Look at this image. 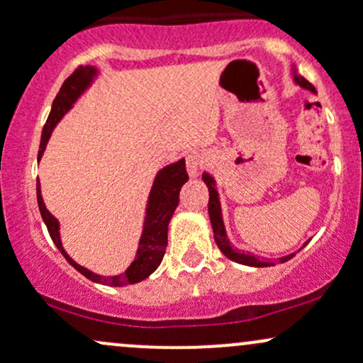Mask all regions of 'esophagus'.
I'll use <instances>...</instances> for the list:
<instances>
[{
	"instance_id": "esophagus-1",
	"label": "esophagus",
	"mask_w": 363,
	"mask_h": 363,
	"mask_svg": "<svg viewBox=\"0 0 363 363\" xmlns=\"http://www.w3.org/2000/svg\"><path fill=\"white\" fill-rule=\"evenodd\" d=\"M206 158L203 153L199 152H189L186 157V167H187V174L191 177H198L199 170H201L203 165H205Z\"/></svg>"
}]
</instances>
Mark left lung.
<instances>
[{
	"label": "left lung",
	"instance_id": "left-lung-1",
	"mask_svg": "<svg viewBox=\"0 0 363 363\" xmlns=\"http://www.w3.org/2000/svg\"><path fill=\"white\" fill-rule=\"evenodd\" d=\"M291 74H294V82L297 83L298 86H302V89H306V90L312 91V94H315L314 85H311V83L307 82L306 78L301 77V74L297 73V69H295V66H291ZM201 177H203V181H205V184L208 186V191H210L208 213H210V222H211V227H213L215 242L220 247V251H222L225 256L228 257V259L239 262V264L254 266V268H266V266H274L272 261L259 259V257H256L254 254H249V252H244V251L242 252L237 251L234 245L230 244V240H228V237H227V230H225V223H223V216H222V205H220V196H218V191H216V187H215L216 186L215 179H213V176H210L208 172H203ZM307 242H309V240H307ZM306 244H303L302 247H306ZM301 249H298V251H301ZM294 256H295V252L286 254V256L280 257V261L285 262V261L291 259Z\"/></svg>",
	"mask_w": 363,
	"mask_h": 363
}]
</instances>
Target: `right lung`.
Masks as SVG:
<instances>
[{
  "instance_id": "1",
  "label": "right lung",
  "mask_w": 363,
  "mask_h": 363,
  "mask_svg": "<svg viewBox=\"0 0 363 363\" xmlns=\"http://www.w3.org/2000/svg\"><path fill=\"white\" fill-rule=\"evenodd\" d=\"M97 77H99V69L95 68V66H80V68L74 69L72 77L66 78L65 83H62L60 94H57L56 99H54L51 112H49V118L44 124L37 160L43 158L45 145H48L49 138H51V133L52 129L56 128V124L60 123L66 112L72 109L73 104L77 102L83 94H85V90L90 89V85L95 82V78ZM187 179H189V176H187L186 172L184 158H181V160L174 162V164L170 165H165L164 169L158 170L155 179H153L152 189H150V194H148L143 232H141L135 259H133L131 264L128 266L126 272L114 274V277H102V274L90 272V269L83 268V266H80L77 261H73L72 257L68 256V252L65 251V247H62V242H61L60 222H57L56 216H54L44 205L43 194H40L39 179H37V203H39L40 215H43V220L45 227H48L52 242L56 244V247L60 249L62 256L66 257V261H68L77 272H80L83 277L89 278V280L95 283H102V285H109V286L135 285V283L148 278L150 274L160 266L162 259H164L165 247H167L169 222L179 205V191H181L182 184L187 182Z\"/></svg>"
}]
</instances>
